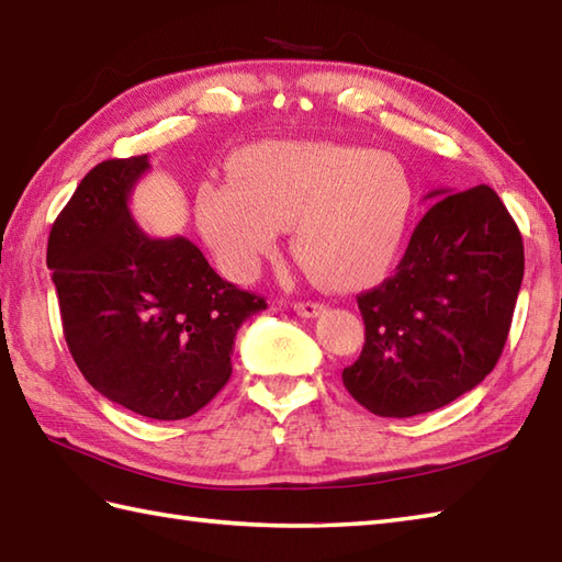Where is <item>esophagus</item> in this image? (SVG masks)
Returning <instances> with one entry per match:
<instances>
[{"label":"esophagus","instance_id":"esophagus-1","mask_svg":"<svg viewBox=\"0 0 562 562\" xmlns=\"http://www.w3.org/2000/svg\"><path fill=\"white\" fill-rule=\"evenodd\" d=\"M294 312H296V316H302V318H316V316L326 312V306L316 304V302H296Z\"/></svg>","mask_w":562,"mask_h":562}]
</instances>
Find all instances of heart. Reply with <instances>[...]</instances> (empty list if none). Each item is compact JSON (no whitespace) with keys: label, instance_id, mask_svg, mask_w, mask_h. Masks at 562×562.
I'll return each mask as SVG.
<instances>
[{"label":"heart","instance_id":"heart-1","mask_svg":"<svg viewBox=\"0 0 562 562\" xmlns=\"http://www.w3.org/2000/svg\"><path fill=\"white\" fill-rule=\"evenodd\" d=\"M415 181L396 154L340 142H262L238 151L232 178L195 190V222L220 268L254 280L292 226L300 266L326 290L374 284L401 256Z\"/></svg>","mask_w":562,"mask_h":562}]
</instances>
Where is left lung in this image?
Here are the masks:
<instances>
[{
    "mask_svg": "<svg viewBox=\"0 0 562 562\" xmlns=\"http://www.w3.org/2000/svg\"><path fill=\"white\" fill-rule=\"evenodd\" d=\"M396 274L357 296L364 348L342 384L369 413L411 417L457 401L503 355L524 244L493 188L432 190Z\"/></svg>",
    "mask_w": 562,
    "mask_h": 562,
    "instance_id": "left-lung-1",
    "label": "left lung"
}]
</instances>
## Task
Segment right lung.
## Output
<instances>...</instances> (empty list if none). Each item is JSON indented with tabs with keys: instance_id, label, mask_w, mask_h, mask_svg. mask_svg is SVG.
Returning a JSON list of instances; mask_svg holds the SVG:
<instances>
[{
	"instance_id": "right-lung-1",
	"label": "right lung",
	"mask_w": 562,
	"mask_h": 562,
	"mask_svg": "<svg viewBox=\"0 0 562 562\" xmlns=\"http://www.w3.org/2000/svg\"><path fill=\"white\" fill-rule=\"evenodd\" d=\"M149 157L81 178L47 238L63 330L83 379L151 420H183L232 376L236 330L268 308L234 288L186 236L154 238L130 198Z\"/></svg>"
}]
</instances>
